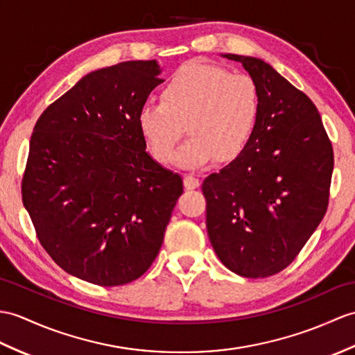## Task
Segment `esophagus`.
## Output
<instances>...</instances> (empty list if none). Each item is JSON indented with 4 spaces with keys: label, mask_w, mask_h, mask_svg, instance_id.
<instances>
[{
    "label": "esophagus",
    "mask_w": 355,
    "mask_h": 355,
    "mask_svg": "<svg viewBox=\"0 0 355 355\" xmlns=\"http://www.w3.org/2000/svg\"><path fill=\"white\" fill-rule=\"evenodd\" d=\"M184 187L186 189H196L200 187V180H198L195 175L189 174L184 177Z\"/></svg>",
    "instance_id": "1"
}]
</instances>
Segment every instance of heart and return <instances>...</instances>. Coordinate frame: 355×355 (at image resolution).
<instances>
[{"label": "heart", "mask_w": 355, "mask_h": 355, "mask_svg": "<svg viewBox=\"0 0 355 355\" xmlns=\"http://www.w3.org/2000/svg\"><path fill=\"white\" fill-rule=\"evenodd\" d=\"M260 94L248 73H232L218 64L191 62L160 90V104L137 113V127L155 160L169 163L184 125L189 139L174 161L200 168L215 160L236 159L257 125Z\"/></svg>", "instance_id": "obj_1"}]
</instances>
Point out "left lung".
<instances>
[{
	"mask_svg": "<svg viewBox=\"0 0 355 355\" xmlns=\"http://www.w3.org/2000/svg\"><path fill=\"white\" fill-rule=\"evenodd\" d=\"M222 57L254 78L260 114L245 150L204 180L207 233L230 270L266 278L291 265L325 216L333 145L316 105L270 64Z\"/></svg>",
	"mask_w": 355,
	"mask_h": 355,
	"instance_id": "obj_1",
	"label": "left lung"
}]
</instances>
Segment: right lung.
Returning <instances> with one entry per match:
<instances>
[{
  "label": "right lung",
  "instance_id": "obj_1",
  "mask_svg": "<svg viewBox=\"0 0 355 355\" xmlns=\"http://www.w3.org/2000/svg\"><path fill=\"white\" fill-rule=\"evenodd\" d=\"M155 60L87 73L49 104L30 139L22 202L68 274L112 287L150 269L183 180L146 150L137 113L162 83Z\"/></svg>",
  "mask_w": 355,
  "mask_h": 355
}]
</instances>
